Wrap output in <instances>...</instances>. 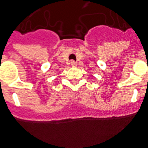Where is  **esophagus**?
Returning a JSON list of instances; mask_svg holds the SVG:
<instances>
[{"instance_id": "1", "label": "esophagus", "mask_w": 148, "mask_h": 148, "mask_svg": "<svg viewBox=\"0 0 148 148\" xmlns=\"http://www.w3.org/2000/svg\"><path fill=\"white\" fill-rule=\"evenodd\" d=\"M71 66L72 67H76L77 66V63L74 62V61H71Z\"/></svg>"}]
</instances>
